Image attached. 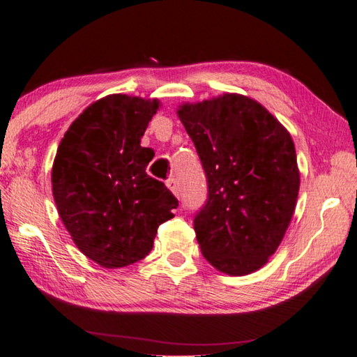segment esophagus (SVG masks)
Segmentation results:
<instances>
[{
  "mask_svg": "<svg viewBox=\"0 0 357 357\" xmlns=\"http://www.w3.org/2000/svg\"><path fill=\"white\" fill-rule=\"evenodd\" d=\"M167 187L173 192L174 197H179V184H178L176 179H174V178L168 179V181H167Z\"/></svg>",
  "mask_w": 357,
  "mask_h": 357,
  "instance_id": "1",
  "label": "esophagus"
}]
</instances>
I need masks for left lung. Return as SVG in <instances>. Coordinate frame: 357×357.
Instances as JSON below:
<instances>
[{
    "label": "left lung",
    "instance_id": "1",
    "mask_svg": "<svg viewBox=\"0 0 357 357\" xmlns=\"http://www.w3.org/2000/svg\"><path fill=\"white\" fill-rule=\"evenodd\" d=\"M208 178L193 220L203 257L228 275L261 269L291 223L301 185L293 138L258 100L223 93L176 110Z\"/></svg>",
    "mask_w": 357,
    "mask_h": 357
}]
</instances>
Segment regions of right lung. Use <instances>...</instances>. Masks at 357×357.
<instances>
[{"label":"right lung","mask_w":357,"mask_h":357,"mask_svg":"<svg viewBox=\"0 0 357 357\" xmlns=\"http://www.w3.org/2000/svg\"><path fill=\"white\" fill-rule=\"evenodd\" d=\"M159 99L108 94L69 126L52 167L58 214L84 257L105 269L148 255L157 227L178 200L148 176L153 151L142 146Z\"/></svg>","instance_id":"obj_1"}]
</instances>
